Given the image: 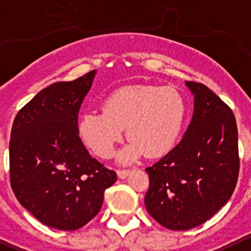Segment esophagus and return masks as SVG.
Here are the masks:
<instances>
[{"mask_svg": "<svg viewBox=\"0 0 251 251\" xmlns=\"http://www.w3.org/2000/svg\"><path fill=\"white\" fill-rule=\"evenodd\" d=\"M130 174L129 170H118L117 171V175H118L119 178H126Z\"/></svg>", "mask_w": 251, "mask_h": 251, "instance_id": "34e87169", "label": "esophagus"}]
</instances>
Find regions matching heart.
<instances>
[{
  "label": "heart",
  "instance_id": "1",
  "mask_svg": "<svg viewBox=\"0 0 251 251\" xmlns=\"http://www.w3.org/2000/svg\"><path fill=\"white\" fill-rule=\"evenodd\" d=\"M186 103L173 87L130 85L114 90L102 101V112L80 117V139L97 156L111 157L126 128L129 143L119 152L121 163L145 154L160 156L173 149L185 123Z\"/></svg>",
  "mask_w": 251,
  "mask_h": 251
}]
</instances>
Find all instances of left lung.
<instances>
[{"label": "left lung", "mask_w": 251, "mask_h": 251, "mask_svg": "<svg viewBox=\"0 0 251 251\" xmlns=\"http://www.w3.org/2000/svg\"><path fill=\"white\" fill-rule=\"evenodd\" d=\"M193 114L182 139L152 166L147 211L171 230H188L230 199L239 174L238 129L231 109L202 83L186 81Z\"/></svg>", "instance_id": "1"}]
</instances>
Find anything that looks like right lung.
<instances>
[{"mask_svg":"<svg viewBox=\"0 0 251 251\" xmlns=\"http://www.w3.org/2000/svg\"><path fill=\"white\" fill-rule=\"evenodd\" d=\"M96 70L42 90L14 118L9 175L17 200L45 226L76 230L101 209L114 171L88 154L77 130Z\"/></svg>","mask_w":251,"mask_h":251,"instance_id":"1","label":"right lung"}]
</instances>
